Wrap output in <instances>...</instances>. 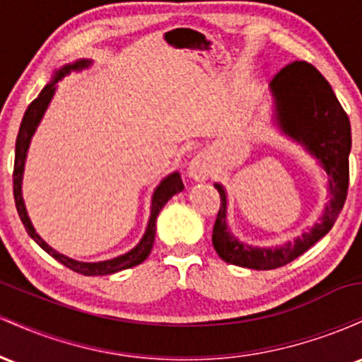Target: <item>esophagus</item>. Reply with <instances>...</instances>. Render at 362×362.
<instances>
[{
	"label": "esophagus",
	"mask_w": 362,
	"mask_h": 362,
	"mask_svg": "<svg viewBox=\"0 0 362 362\" xmlns=\"http://www.w3.org/2000/svg\"><path fill=\"white\" fill-rule=\"evenodd\" d=\"M187 173H189V177L195 182H202L206 180V178H209L211 165H209V160H207V156L201 153V155L192 158L189 167H187Z\"/></svg>",
	"instance_id": "esophagus-1"
}]
</instances>
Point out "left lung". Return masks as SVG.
<instances>
[{"label":"left lung","mask_w":362,"mask_h":362,"mask_svg":"<svg viewBox=\"0 0 362 362\" xmlns=\"http://www.w3.org/2000/svg\"><path fill=\"white\" fill-rule=\"evenodd\" d=\"M274 126L311 158L327 175V199L322 216L308 231L276 247H252L240 242L228 226V195L221 184H214L221 195V207L213 230L214 250L224 262L255 271H271L289 264L337 221L347 197L351 122L334 90L315 66L296 61L282 68L269 85Z\"/></svg>","instance_id":"8db88e82"}]
</instances>
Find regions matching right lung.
Listing matches in <instances>:
<instances>
[{
    "label": "right lung",
    "instance_id": "right-lung-1",
    "mask_svg": "<svg viewBox=\"0 0 362 362\" xmlns=\"http://www.w3.org/2000/svg\"><path fill=\"white\" fill-rule=\"evenodd\" d=\"M93 64L91 59H78L71 62V64H64L62 68L54 71L52 80L44 86L42 91L39 93V97L28 105V109L25 110V115L20 124L18 136H16V144H15V168H13V195H15V204L16 211H18L20 219H22L25 230L30 235V238L39 245L42 250H45L49 255L54 257L57 262H61L62 265H66L71 271L83 274V276H110L124 269H131L134 265H139L141 262L148 259V255L151 253L153 243H155V233H156V218L160 214V211L163 209V206L167 204L173 195L182 192L184 190V184H182L180 173L173 172L170 173L156 185L155 192L151 195V211H149V219L146 224V230H144L143 238L139 240V243L134 248L122 253V255L114 257V259L102 260V262H81L74 260L71 257L62 255L57 250H54L51 245H47L40 238V235L37 233L34 224H32L30 218H28L27 207H25L23 194H22V182H23V172H25V161H27V153L30 148V141L34 138L37 127H39L40 120H42L45 110L51 105L54 93L57 90V81H61L62 78L68 76L71 71H81V69L90 68Z\"/></svg>",
    "mask_w": 362,
    "mask_h": 362
}]
</instances>
